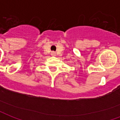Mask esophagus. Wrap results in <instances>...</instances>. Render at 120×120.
I'll list each match as a JSON object with an SVG mask.
<instances>
[{
    "label": "esophagus",
    "mask_w": 120,
    "mask_h": 120,
    "mask_svg": "<svg viewBox=\"0 0 120 120\" xmlns=\"http://www.w3.org/2000/svg\"><path fill=\"white\" fill-rule=\"evenodd\" d=\"M51 55H53V56H55V55H56V53H55V52H54V51H53V52H51Z\"/></svg>",
    "instance_id": "obj_1"
}]
</instances>
